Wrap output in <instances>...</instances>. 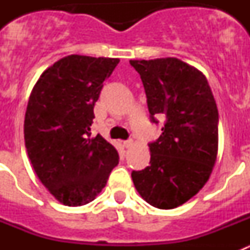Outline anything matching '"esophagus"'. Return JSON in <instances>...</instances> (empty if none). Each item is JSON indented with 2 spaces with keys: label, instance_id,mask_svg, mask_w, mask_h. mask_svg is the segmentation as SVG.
I'll list each match as a JSON object with an SVG mask.
<instances>
[{
  "label": "esophagus",
  "instance_id": "1",
  "mask_svg": "<svg viewBox=\"0 0 250 250\" xmlns=\"http://www.w3.org/2000/svg\"><path fill=\"white\" fill-rule=\"evenodd\" d=\"M132 145H134V141H132L131 139H129V140H126V141H124V146L126 147V149L131 147Z\"/></svg>",
  "mask_w": 250,
  "mask_h": 250
}]
</instances>
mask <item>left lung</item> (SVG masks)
Listing matches in <instances>:
<instances>
[{
    "label": "left lung",
    "mask_w": 250,
    "mask_h": 250,
    "mask_svg": "<svg viewBox=\"0 0 250 250\" xmlns=\"http://www.w3.org/2000/svg\"><path fill=\"white\" fill-rule=\"evenodd\" d=\"M139 72L150 118H164L161 135L150 143V165L132 171L141 198L159 209H174L208 182L218 155L213 92L200 70L176 57L130 60Z\"/></svg>",
    "instance_id": "8db88e82"
}]
</instances>
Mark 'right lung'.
Returning a JSON list of instances; mask_svg holds the SVG:
<instances>
[{"instance_id":"1","label":"right lung","mask_w":250,"mask_h":250,"mask_svg":"<svg viewBox=\"0 0 250 250\" xmlns=\"http://www.w3.org/2000/svg\"><path fill=\"white\" fill-rule=\"evenodd\" d=\"M119 59L70 55L41 74L23 124L28 158L40 182L68 207L85 205L105 188L118 150L90 138L95 103Z\"/></svg>"}]
</instances>
